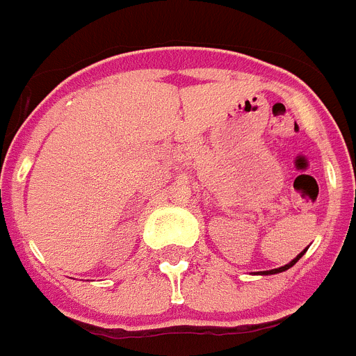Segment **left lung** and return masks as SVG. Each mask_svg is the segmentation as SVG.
I'll return each mask as SVG.
<instances>
[{
	"mask_svg": "<svg viewBox=\"0 0 356 356\" xmlns=\"http://www.w3.org/2000/svg\"><path fill=\"white\" fill-rule=\"evenodd\" d=\"M305 253H307V248H305V250L301 251V253L298 254V257H296L294 260H291V262H289V264H285V266L278 267V269H271V271H260V273H257V275H276V273H284V271H287V269H291V267L294 266V264L298 262V260H300Z\"/></svg>",
	"mask_w": 356,
	"mask_h": 356,
	"instance_id": "8db88e82",
	"label": "left lung"
}]
</instances>
